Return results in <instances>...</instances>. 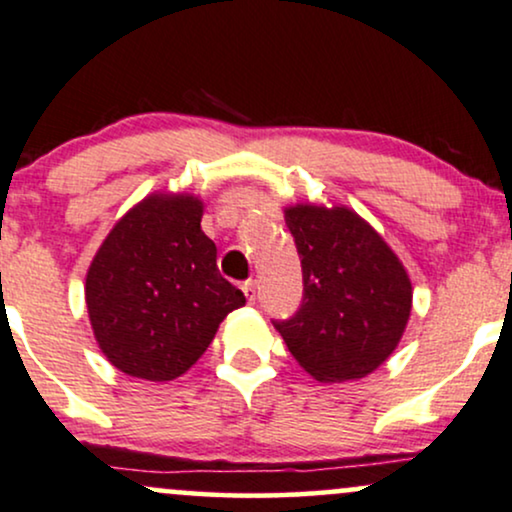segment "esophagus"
Instances as JSON below:
<instances>
[{"mask_svg":"<svg viewBox=\"0 0 512 512\" xmlns=\"http://www.w3.org/2000/svg\"><path fill=\"white\" fill-rule=\"evenodd\" d=\"M243 293H245V298H248L250 305L255 303V298H257V281H255V279L245 281V283H243Z\"/></svg>","mask_w":512,"mask_h":512,"instance_id":"34e87169","label":"esophagus"}]
</instances>
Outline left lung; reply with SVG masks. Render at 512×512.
I'll return each instance as SVG.
<instances>
[{"label": "left lung", "mask_w": 512, "mask_h": 512, "mask_svg": "<svg viewBox=\"0 0 512 512\" xmlns=\"http://www.w3.org/2000/svg\"><path fill=\"white\" fill-rule=\"evenodd\" d=\"M286 226L303 267V300L274 326L291 355L322 384L374 372L396 350L410 317L403 264L346 207H288Z\"/></svg>", "instance_id": "1"}]
</instances>
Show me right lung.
Masks as SVG:
<instances>
[{
  "instance_id": "right-lung-1",
  "label": "right lung",
  "mask_w": 512,
  "mask_h": 512,
  "mask_svg": "<svg viewBox=\"0 0 512 512\" xmlns=\"http://www.w3.org/2000/svg\"><path fill=\"white\" fill-rule=\"evenodd\" d=\"M193 195H150L104 238L85 279L102 353L128 377L171 381L200 360L221 319L245 305L219 274Z\"/></svg>"
}]
</instances>
